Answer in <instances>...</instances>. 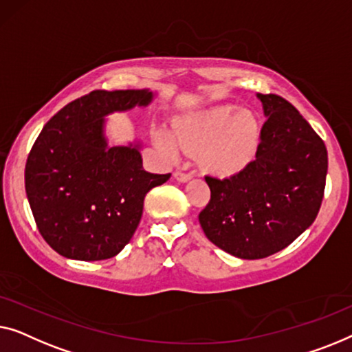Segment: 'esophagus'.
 <instances>
[{
  "label": "esophagus",
  "instance_id": "34e87169",
  "mask_svg": "<svg viewBox=\"0 0 352 352\" xmlns=\"http://www.w3.org/2000/svg\"><path fill=\"white\" fill-rule=\"evenodd\" d=\"M175 178L178 182H188V180H191V177H192V172H186V170H177L175 172Z\"/></svg>",
  "mask_w": 352,
  "mask_h": 352
}]
</instances>
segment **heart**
Wrapping results in <instances>:
<instances>
[{
    "instance_id": "obj_1",
    "label": "heart",
    "mask_w": 352,
    "mask_h": 352,
    "mask_svg": "<svg viewBox=\"0 0 352 352\" xmlns=\"http://www.w3.org/2000/svg\"><path fill=\"white\" fill-rule=\"evenodd\" d=\"M183 150L202 151V162L219 175L234 174L254 156L258 143V121L250 111H236L225 105L197 115L175 129ZM162 145L172 148L169 133L161 132Z\"/></svg>"
}]
</instances>
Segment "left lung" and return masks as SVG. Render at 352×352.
<instances>
[{
    "instance_id": "obj_1",
    "label": "left lung",
    "mask_w": 352,
    "mask_h": 352,
    "mask_svg": "<svg viewBox=\"0 0 352 352\" xmlns=\"http://www.w3.org/2000/svg\"><path fill=\"white\" fill-rule=\"evenodd\" d=\"M258 98L266 121L255 160L228 178L206 175L210 201L199 214L207 239L244 260L285 249L313 225L329 167L324 140L292 103Z\"/></svg>"
}]
</instances>
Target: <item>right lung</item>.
<instances>
[{
  "instance_id": "add662e5",
  "label": "right lung",
  "mask_w": 352,
  "mask_h": 352,
  "mask_svg": "<svg viewBox=\"0 0 352 352\" xmlns=\"http://www.w3.org/2000/svg\"><path fill=\"white\" fill-rule=\"evenodd\" d=\"M153 100L148 89L92 91L46 122L25 164V191L43 239L67 258L96 261L132 239L151 188L170 174L143 169L138 145L108 146L105 116Z\"/></svg>"
}]
</instances>
